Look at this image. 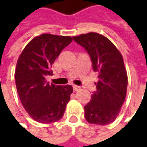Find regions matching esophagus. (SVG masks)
<instances>
[{
	"mask_svg": "<svg viewBox=\"0 0 147 147\" xmlns=\"http://www.w3.org/2000/svg\"><path fill=\"white\" fill-rule=\"evenodd\" d=\"M80 87H78V86H76V85H74V91H79V90H80Z\"/></svg>",
	"mask_w": 147,
	"mask_h": 147,
	"instance_id": "obj_1",
	"label": "esophagus"
}]
</instances>
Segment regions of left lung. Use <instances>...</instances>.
Listing matches in <instances>:
<instances>
[{
    "instance_id": "obj_1",
    "label": "left lung",
    "mask_w": 147,
    "mask_h": 147,
    "mask_svg": "<svg viewBox=\"0 0 147 147\" xmlns=\"http://www.w3.org/2000/svg\"><path fill=\"white\" fill-rule=\"evenodd\" d=\"M89 54L92 68L98 73L96 91L84 106L87 121L105 125L119 115L126 97L127 74L121 53L106 37L88 32L73 37Z\"/></svg>"
}]
</instances>
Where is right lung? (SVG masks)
Listing matches in <instances>:
<instances>
[{"label": "right lung", "instance_id": "right-lung-1", "mask_svg": "<svg viewBox=\"0 0 147 147\" xmlns=\"http://www.w3.org/2000/svg\"><path fill=\"white\" fill-rule=\"evenodd\" d=\"M69 36L43 33L27 44L19 56L14 72L18 95L32 119L47 123L59 120L70 100L73 87L47 82L51 68L60 52L69 45Z\"/></svg>", "mask_w": 147, "mask_h": 147}]
</instances>
